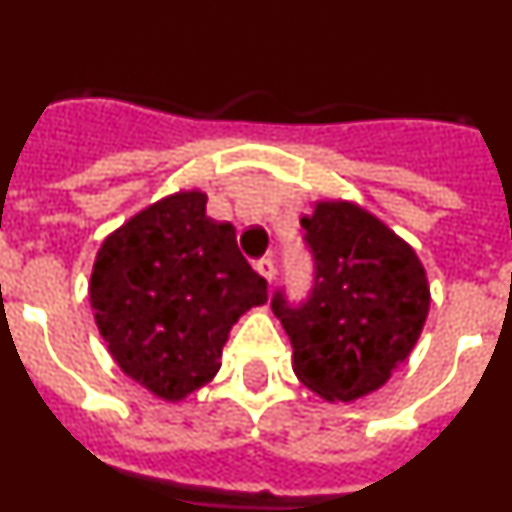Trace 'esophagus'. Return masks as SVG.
<instances>
[{
    "label": "esophagus",
    "mask_w": 512,
    "mask_h": 512,
    "mask_svg": "<svg viewBox=\"0 0 512 512\" xmlns=\"http://www.w3.org/2000/svg\"><path fill=\"white\" fill-rule=\"evenodd\" d=\"M253 269L259 271L266 282H271V279H274V271H277V269H274V261H271V259H259L256 264H253Z\"/></svg>",
    "instance_id": "esophagus-1"
}]
</instances>
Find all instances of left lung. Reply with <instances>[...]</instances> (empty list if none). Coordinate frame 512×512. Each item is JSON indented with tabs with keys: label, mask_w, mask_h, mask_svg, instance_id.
<instances>
[{
	"label": "left lung",
	"mask_w": 512,
	"mask_h": 512,
	"mask_svg": "<svg viewBox=\"0 0 512 512\" xmlns=\"http://www.w3.org/2000/svg\"><path fill=\"white\" fill-rule=\"evenodd\" d=\"M315 261L310 297L271 310L292 341V369L328 402L379 390L408 359L423 330L431 289L413 248L395 230L346 200L315 202L300 220Z\"/></svg>",
	"instance_id": "8db88e82"
}]
</instances>
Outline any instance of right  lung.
Masks as SVG:
<instances>
[{
	"label": "right lung",
	"mask_w": 512,
	"mask_h": 512,
	"mask_svg": "<svg viewBox=\"0 0 512 512\" xmlns=\"http://www.w3.org/2000/svg\"><path fill=\"white\" fill-rule=\"evenodd\" d=\"M200 189L153 202L104 238L89 282L112 359L161 400L210 382L230 328L266 302V279L238 251L235 228L205 212Z\"/></svg>",
	"instance_id": "add662e5"
}]
</instances>
